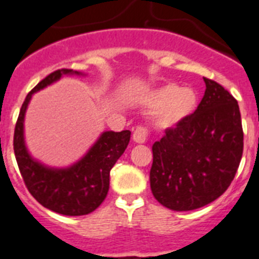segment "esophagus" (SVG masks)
Here are the masks:
<instances>
[{"label":"esophagus","instance_id":"esophagus-1","mask_svg":"<svg viewBox=\"0 0 259 259\" xmlns=\"http://www.w3.org/2000/svg\"><path fill=\"white\" fill-rule=\"evenodd\" d=\"M149 137V130L145 126H138L133 133V141L137 143H145Z\"/></svg>","mask_w":259,"mask_h":259}]
</instances>
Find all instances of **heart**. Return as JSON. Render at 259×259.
<instances>
[{
    "mask_svg": "<svg viewBox=\"0 0 259 259\" xmlns=\"http://www.w3.org/2000/svg\"><path fill=\"white\" fill-rule=\"evenodd\" d=\"M151 108L156 109L154 122L159 129H171L195 112L197 93L190 87L182 88L178 84H166L154 91L147 100Z\"/></svg>",
    "mask_w": 259,
    "mask_h": 259,
    "instance_id": "obj_1",
    "label": "heart"
}]
</instances>
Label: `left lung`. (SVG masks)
<instances>
[{
	"instance_id": "8db88e82",
	"label": "left lung",
	"mask_w": 259,
	"mask_h": 259,
	"mask_svg": "<svg viewBox=\"0 0 259 259\" xmlns=\"http://www.w3.org/2000/svg\"><path fill=\"white\" fill-rule=\"evenodd\" d=\"M197 109L153 145L151 192L168 209L192 210L220 197L240 166L244 132L238 103L204 77Z\"/></svg>"
}]
</instances>
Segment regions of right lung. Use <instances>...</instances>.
Returning <instances> with one entry per match:
<instances>
[{
  "label": "right lung",
  "instance_id": "obj_1",
  "mask_svg": "<svg viewBox=\"0 0 259 259\" xmlns=\"http://www.w3.org/2000/svg\"><path fill=\"white\" fill-rule=\"evenodd\" d=\"M63 75H82L58 69L38 82L26 96L14 130V154L26 187L47 209L66 216H82L100 207L109 191L112 167L129 145L130 132H104L88 153L72 166L49 167L30 155L25 142V114L32 95L58 81Z\"/></svg>",
  "mask_w": 259,
  "mask_h": 259
}]
</instances>
